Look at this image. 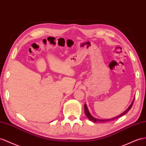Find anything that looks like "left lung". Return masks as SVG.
Instances as JSON below:
<instances>
[{
    "instance_id": "8db88e82",
    "label": "left lung",
    "mask_w": 146,
    "mask_h": 146,
    "mask_svg": "<svg viewBox=\"0 0 146 146\" xmlns=\"http://www.w3.org/2000/svg\"><path fill=\"white\" fill-rule=\"evenodd\" d=\"M134 99H133L132 103L131 104V105L128 107V109H127L126 110H125L124 111H123L122 113H121L120 115L117 116V117H113V118H109V119H99V118H95L94 117H92V116L91 115V114L90 113V112H89V111L88 110V107H87L86 104H84V113H85L86 115V117L88 118V119H89V120H91V121L94 122V123H96V122L104 123V122L109 121H110V120H113V119H117L118 118L121 117H122V116L124 115L125 114H126V113H128V111L131 109V108L132 107V106H133V102H134Z\"/></svg>"
}]
</instances>
